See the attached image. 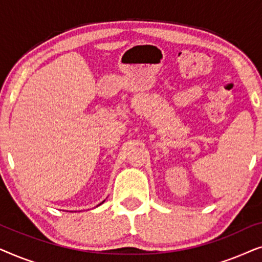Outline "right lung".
Returning a JSON list of instances; mask_svg holds the SVG:
<instances>
[{
  "instance_id": "1",
  "label": "right lung",
  "mask_w": 262,
  "mask_h": 262,
  "mask_svg": "<svg viewBox=\"0 0 262 262\" xmlns=\"http://www.w3.org/2000/svg\"><path fill=\"white\" fill-rule=\"evenodd\" d=\"M103 202H105V200H103ZM103 202H102V203H100V204H99V205H101V204H103ZM99 205H98V206H99Z\"/></svg>"
}]
</instances>
